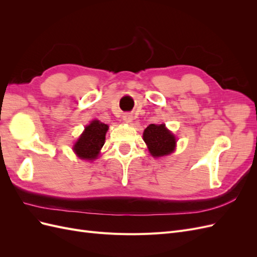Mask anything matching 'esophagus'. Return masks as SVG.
Returning <instances> with one entry per match:
<instances>
[{"instance_id": "34e87169", "label": "esophagus", "mask_w": 257, "mask_h": 257, "mask_svg": "<svg viewBox=\"0 0 257 257\" xmlns=\"http://www.w3.org/2000/svg\"><path fill=\"white\" fill-rule=\"evenodd\" d=\"M122 118H123V121L125 123H131L132 120H133V115H132L131 113H124L122 115Z\"/></svg>"}]
</instances>
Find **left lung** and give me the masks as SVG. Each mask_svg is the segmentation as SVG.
Masks as SVG:
<instances>
[{
    "label": "left lung",
    "instance_id": "8db88e82",
    "mask_svg": "<svg viewBox=\"0 0 257 257\" xmlns=\"http://www.w3.org/2000/svg\"><path fill=\"white\" fill-rule=\"evenodd\" d=\"M144 141L152 157L159 158L170 154L176 147V138L164 124H150L144 132Z\"/></svg>",
    "mask_w": 257,
    "mask_h": 257
}]
</instances>
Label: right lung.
<instances>
[{"instance_id": "add662e5", "label": "right lung", "mask_w": 257, "mask_h": 257, "mask_svg": "<svg viewBox=\"0 0 257 257\" xmlns=\"http://www.w3.org/2000/svg\"><path fill=\"white\" fill-rule=\"evenodd\" d=\"M108 125L98 120H93L85 126L82 135L74 146V151L82 160H95L105 144Z\"/></svg>"}]
</instances>
